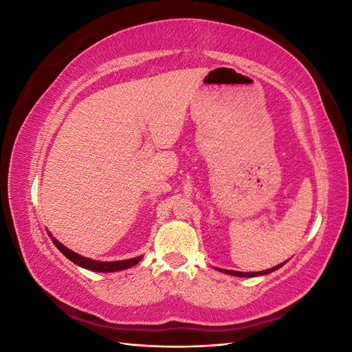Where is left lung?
Segmentation results:
<instances>
[{"label":"left lung","instance_id":"obj_1","mask_svg":"<svg viewBox=\"0 0 352 352\" xmlns=\"http://www.w3.org/2000/svg\"><path fill=\"white\" fill-rule=\"evenodd\" d=\"M285 263H286V261H285ZM285 263H282V264H279V265H276V267H272V269H267V270H263V272H247V273H243V272H233V270H225V269H219V272L228 273V274H232V276H239V278H255V276L269 274V273H272V272H274V270H278L279 267H282V265H283Z\"/></svg>","mask_w":352,"mask_h":352}]
</instances>
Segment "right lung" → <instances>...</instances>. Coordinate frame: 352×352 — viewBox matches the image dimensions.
Instances as JSON below:
<instances>
[{"label":"right lung","instance_id":"right-lung-1","mask_svg":"<svg viewBox=\"0 0 352 352\" xmlns=\"http://www.w3.org/2000/svg\"><path fill=\"white\" fill-rule=\"evenodd\" d=\"M50 236H51V233H50ZM51 239H52V243H54L56 247L61 251V254H65L70 261H73L74 264H78L79 267L88 269V270H92V272L111 273V272L124 270V269L133 267V265H136L142 258V257H135V258L122 260V261H97V260H91V258L83 257V255H80V254L73 252L72 250L65 247V245H63L61 242H58L54 236H51Z\"/></svg>","mask_w":352,"mask_h":352}]
</instances>
